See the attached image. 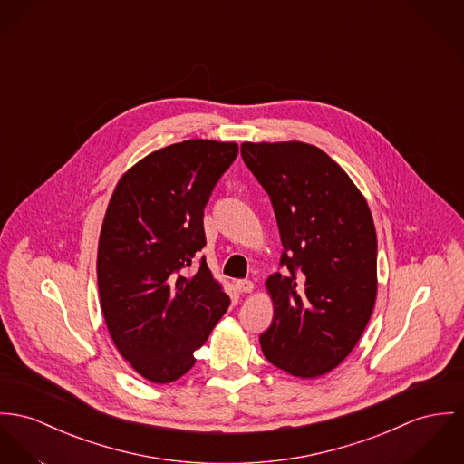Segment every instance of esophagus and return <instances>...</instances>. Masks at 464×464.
<instances>
[{"mask_svg": "<svg viewBox=\"0 0 464 464\" xmlns=\"http://www.w3.org/2000/svg\"><path fill=\"white\" fill-rule=\"evenodd\" d=\"M235 285H237V289H238L240 293H250V291L254 289V283L247 281V279H240V281H237Z\"/></svg>", "mask_w": 464, "mask_h": 464, "instance_id": "obj_1", "label": "esophagus"}]
</instances>
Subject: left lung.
I'll list each match as a JSON object with an SVG mask.
<instances>
[{
	"mask_svg": "<svg viewBox=\"0 0 464 464\" xmlns=\"http://www.w3.org/2000/svg\"><path fill=\"white\" fill-rule=\"evenodd\" d=\"M242 159L270 196L283 256L266 287L272 324L259 335L270 363L300 378L337 367L376 300L372 215L350 177L313 144L244 143Z\"/></svg>",
	"mask_w": 464,
	"mask_h": 464,
	"instance_id": "left-lung-1",
	"label": "left lung"
}]
</instances>
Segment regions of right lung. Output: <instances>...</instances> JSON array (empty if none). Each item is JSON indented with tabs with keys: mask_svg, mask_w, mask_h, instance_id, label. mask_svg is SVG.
Instances as JSON below:
<instances>
[{
	"mask_svg": "<svg viewBox=\"0 0 464 464\" xmlns=\"http://www.w3.org/2000/svg\"><path fill=\"white\" fill-rule=\"evenodd\" d=\"M237 155V143L166 146L120 179L109 201L97 256L101 305L121 357L153 383L190 371L229 307L198 254L207 246L205 207Z\"/></svg>",
	"mask_w": 464,
	"mask_h": 464,
	"instance_id": "1",
	"label": "right lung"
}]
</instances>
